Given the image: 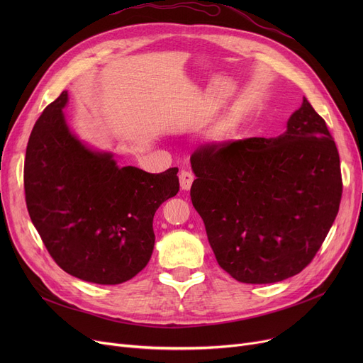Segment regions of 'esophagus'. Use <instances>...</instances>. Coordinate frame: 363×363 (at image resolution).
<instances>
[{"mask_svg":"<svg viewBox=\"0 0 363 363\" xmlns=\"http://www.w3.org/2000/svg\"><path fill=\"white\" fill-rule=\"evenodd\" d=\"M179 182H181V188L184 189V191H188V189L191 188V185L194 182V175L191 174V172L182 170L179 174Z\"/></svg>","mask_w":363,"mask_h":363,"instance_id":"34e87169","label":"esophagus"}]
</instances>
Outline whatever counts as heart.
Wrapping results in <instances>:
<instances>
[{
    "label": "heart",
    "mask_w": 363,
    "mask_h": 363,
    "mask_svg": "<svg viewBox=\"0 0 363 363\" xmlns=\"http://www.w3.org/2000/svg\"><path fill=\"white\" fill-rule=\"evenodd\" d=\"M228 128H233V123H228Z\"/></svg>",
    "instance_id": "1"
}]
</instances>
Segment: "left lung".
Segmentation results:
<instances>
[{"mask_svg":"<svg viewBox=\"0 0 363 363\" xmlns=\"http://www.w3.org/2000/svg\"><path fill=\"white\" fill-rule=\"evenodd\" d=\"M191 201L220 268L245 284H272L312 262L341 200L340 156L303 99L275 138H247L194 151Z\"/></svg>","mask_w":363,"mask_h":363,"instance_id":"left-lung-1","label":"left lung"}]
</instances>
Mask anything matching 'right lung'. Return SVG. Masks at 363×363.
<instances>
[{
    "label": "right lung",
    "mask_w": 363,
    "mask_h": 363,
    "mask_svg": "<svg viewBox=\"0 0 363 363\" xmlns=\"http://www.w3.org/2000/svg\"><path fill=\"white\" fill-rule=\"evenodd\" d=\"M67 91L36 121L26 148L25 194L33 226L60 268L116 285L141 272L155 249L152 218L179 191L178 167L148 174L121 167L69 128Z\"/></svg>",
    "instance_id": "obj_1"
}]
</instances>
